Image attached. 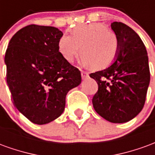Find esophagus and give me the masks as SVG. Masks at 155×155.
Instances as JSON below:
<instances>
[{"label":"esophagus","instance_id":"obj_1","mask_svg":"<svg viewBox=\"0 0 155 155\" xmlns=\"http://www.w3.org/2000/svg\"><path fill=\"white\" fill-rule=\"evenodd\" d=\"M81 76H82V79L83 80H85V79H87L89 77V74H88V72L86 71H81Z\"/></svg>","mask_w":155,"mask_h":155}]
</instances>
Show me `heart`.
Returning a JSON list of instances; mask_svg holds the SVG:
<instances>
[{
    "label": "heart",
    "instance_id": "b5f03b06",
    "mask_svg": "<svg viewBox=\"0 0 155 155\" xmlns=\"http://www.w3.org/2000/svg\"><path fill=\"white\" fill-rule=\"evenodd\" d=\"M58 49L68 62H73L81 51L82 64L94 70H102L116 58L119 41L107 25L97 22L79 25L72 35H63L58 42Z\"/></svg>",
    "mask_w": 155,
    "mask_h": 155
}]
</instances>
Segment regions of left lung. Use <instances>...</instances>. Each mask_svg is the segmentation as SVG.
Masks as SVG:
<instances>
[{"mask_svg":"<svg viewBox=\"0 0 155 155\" xmlns=\"http://www.w3.org/2000/svg\"><path fill=\"white\" fill-rule=\"evenodd\" d=\"M111 29L119 41V51L110 66L90 74L99 87L92 103L104 120L121 124L134 119L143 109L150 81L149 58L133 29L116 21Z\"/></svg>","mask_w":155,"mask_h":155,"instance_id":"1","label":"left lung"}]
</instances>
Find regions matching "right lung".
I'll use <instances>...</instances> for the list:
<instances>
[{
	"label": "right lung",
	"instance_id": "right-lung-1",
	"mask_svg": "<svg viewBox=\"0 0 155 155\" xmlns=\"http://www.w3.org/2000/svg\"><path fill=\"white\" fill-rule=\"evenodd\" d=\"M54 26L30 25L12 36L5 54L14 104L32 123L45 124L64 112L65 97L81 83V71L65 61Z\"/></svg>",
	"mask_w": 155,
	"mask_h": 155
}]
</instances>
